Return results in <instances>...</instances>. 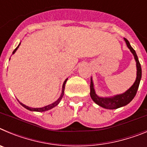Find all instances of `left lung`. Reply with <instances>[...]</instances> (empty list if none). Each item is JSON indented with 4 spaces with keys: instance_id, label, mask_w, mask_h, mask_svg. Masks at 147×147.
Masks as SVG:
<instances>
[{
    "instance_id": "left-lung-1",
    "label": "left lung",
    "mask_w": 147,
    "mask_h": 147,
    "mask_svg": "<svg viewBox=\"0 0 147 147\" xmlns=\"http://www.w3.org/2000/svg\"><path fill=\"white\" fill-rule=\"evenodd\" d=\"M125 40L126 44H127V47L129 48L132 54L134 56V58L136 59V67H137V76H136V80L135 81L134 84L127 90L125 93H122V94L116 95L112 97H99L97 96L94 90V86H93V82L92 80V78L90 79V97L93 99V102L98 105H99L100 107H102L106 109H117L119 107H124L125 105H128L129 102L132 101L134 97L136 96L137 90L139 87L140 81L141 79V64H140L138 56L136 53V51L132 49V46L129 44V41L126 38H124Z\"/></svg>"
}]
</instances>
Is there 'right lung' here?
Returning <instances> with one entry per match:
<instances>
[{
  "instance_id": "1",
  "label": "right lung",
  "mask_w": 147,
  "mask_h": 147,
  "mask_svg": "<svg viewBox=\"0 0 147 147\" xmlns=\"http://www.w3.org/2000/svg\"><path fill=\"white\" fill-rule=\"evenodd\" d=\"M20 43L19 44L18 47H17L16 49H15V50H14V51H13V52H12V54H15V51H17V49H18V47L20 46ZM67 79H66V80H65L64 83H63V85H62V93H61L60 97H59V98H58V99L57 100V101H56L55 102H54V103H52V104H51V105H47V106H45V107H40V108H33V107H28V106H26V105H23V103H21V102H19V101H18V102H19V103H20V105H21L23 107H25L26 109H27V110H31V111H36V112H44V111H47V110H51V109H52L53 107H56V106H57V105L59 103V102H60L61 99H62V96H63V95H64L65 86V83H66V82H67Z\"/></svg>"
}]
</instances>
